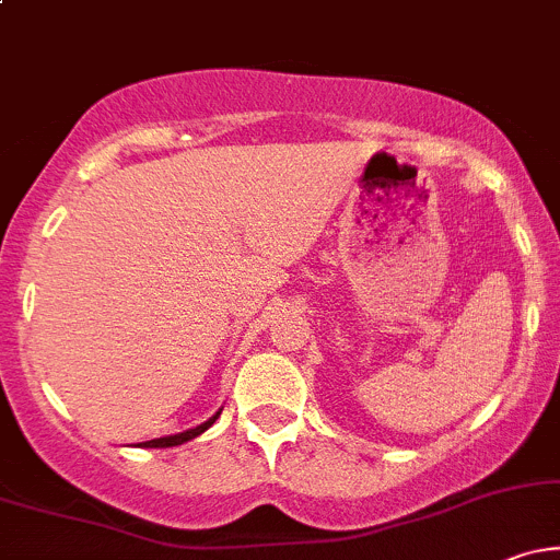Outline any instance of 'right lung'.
<instances>
[{
	"mask_svg": "<svg viewBox=\"0 0 560 560\" xmlns=\"http://www.w3.org/2000/svg\"><path fill=\"white\" fill-rule=\"evenodd\" d=\"M218 416H221V410L213 416V419H208L205 423H199V427L189 429V432H182V434H171V436H160V440H150V442H141L144 447H176V445H184V442L195 440V436H199L205 432V429H210L215 423Z\"/></svg>",
	"mask_w": 560,
	"mask_h": 560,
	"instance_id": "right-lung-1",
	"label": "right lung"
}]
</instances>
